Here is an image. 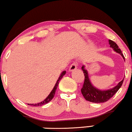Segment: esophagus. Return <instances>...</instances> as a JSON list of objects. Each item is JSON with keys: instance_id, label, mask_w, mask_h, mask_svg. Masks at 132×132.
<instances>
[{"instance_id": "34e87169", "label": "esophagus", "mask_w": 132, "mask_h": 132, "mask_svg": "<svg viewBox=\"0 0 132 132\" xmlns=\"http://www.w3.org/2000/svg\"><path fill=\"white\" fill-rule=\"evenodd\" d=\"M77 68V62H73L71 65L70 67L69 71L70 72H72V71L75 70Z\"/></svg>"}]
</instances>
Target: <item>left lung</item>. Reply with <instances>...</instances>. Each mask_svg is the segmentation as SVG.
I'll return each instance as SVG.
<instances>
[{
	"mask_svg": "<svg viewBox=\"0 0 132 132\" xmlns=\"http://www.w3.org/2000/svg\"><path fill=\"white\" fill-rule=\"evenodd\" d=\"M109 44L111 45L110 46L113 48L116 52L120 54L123 58V59L125 60V57L123 56V54L122 53L121 50L119 48L117 44L115 42L111 39L109 40ZM81 69L83 70V73L85 75V81L81 89V91L85 100L88 101L95 103H102L108 101L117 92V91L120 89L122 83H123L124 78L121 81L119 82L117 86L112 88V89H108L106 91H101L100 89H97L96 88L94 87L91 83L89 77H88V72L86 71V70H85V67L82 66Z\"/></svg>",
	"mask_w": 132,
	"mask_h": 132,
	"instance_id": "1",
	"label": "left lung"
}]
</instances>
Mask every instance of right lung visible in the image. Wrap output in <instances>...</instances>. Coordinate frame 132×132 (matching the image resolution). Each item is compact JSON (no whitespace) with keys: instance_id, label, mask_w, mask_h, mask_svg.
Segmentation results:
<instances>
[{"instance_id":"obj_1","label":"right lung","mask_w":132,"mask_h":132,"mask_svg":"<svg viewBox=\"0 0 132 132\" xmlns=\"http://www.w3.org/2000/svg\"><path fill=\"white\" fill-rule=\"evenodd\" d=\"M66 73V72L65 71H63V72L62 73L61 75H60L59 78L58 80H57V81L56 82V83H55V86H54V87L53 88V89H52V91L51 92V93L49 94V96L46 97L45 100L41 102V103H38V104H28L29 105H31V106H43V105L44 104H47L49 103V101H51V100H52V98H53L54 95H55V91H56V89H57V86H58V85H59V83L60 79H61L63 77V76L65 75V74Z\"/></svg>"}]
</instances>
